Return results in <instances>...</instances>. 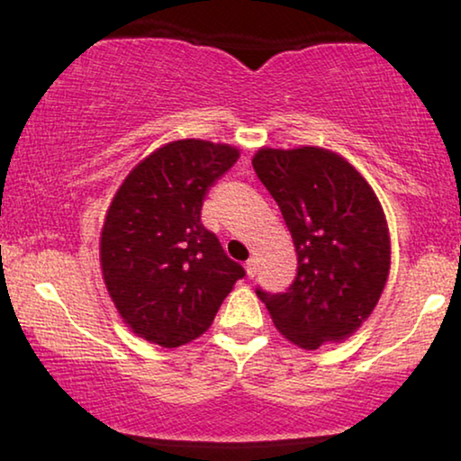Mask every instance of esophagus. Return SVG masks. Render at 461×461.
Segmentation results:
<instances>
[{
    "mask_svg": "<svg viewBox=\"0 0 461 461\" xmlns=\"http://www.w3.org/2000/svg\"><path fill=\"white\" fill-rule=\"evenodd\" d=\"M245 272H247V276H249V278L256 276V259H249V262H247Z\"/></svg>",
    "mask_w": 461,
    "mask_h": 461,
    "instance_id": "obj_1",
    "label": "esophagus"
}]
</instances>
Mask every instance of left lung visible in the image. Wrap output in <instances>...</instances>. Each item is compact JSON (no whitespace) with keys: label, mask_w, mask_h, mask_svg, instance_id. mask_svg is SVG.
Returning a JSON list of instances; mask_svg holds the SVG:
<instances>
[{"label":"left lung","mask_w":461,"mask_h":461,"mask_svg":"<svg viewBox=\"0 0 461 461\" xmlns=\"http://www.w3.org/2000/svg\"><path fill=\"white\" fill-rule=\"evenodd\" d=\"M253 170L278 203L297 253L286 293H266L280 335L303 349L341 343L376 308L391 268L383 205L368 181L322 148H262Z\"/></svg>","instance_id":"8db88e82"}]
</instances>
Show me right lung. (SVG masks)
I'll return each instance as SVG.
<instances>
[{"label": "right lung", "mask_w": 461, "mask_h": 461, "mask_svg": "<svg viewBox=\"0 0 461 461\" xmlns=\"http://www.w3.org/2000/svg\"><path fill=\"white\" fill-rule=\"evenodd\" d=\"M239 159L226 143L181 139L149 153L112 199L99 239L104 283L124 324L145 341L202 337L243 266L202 224L205 193Z\"/></svg>", "instance_id": "1"}]
</instances>
